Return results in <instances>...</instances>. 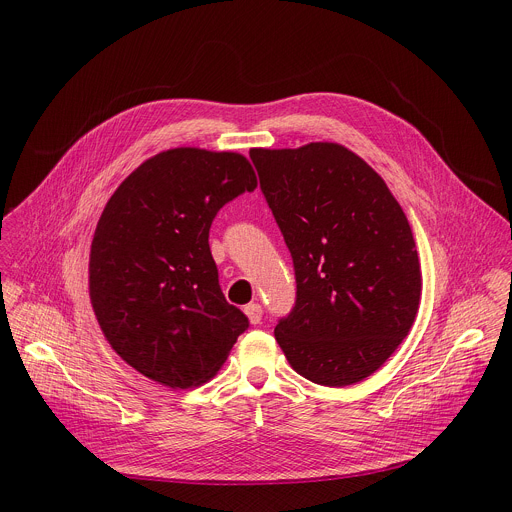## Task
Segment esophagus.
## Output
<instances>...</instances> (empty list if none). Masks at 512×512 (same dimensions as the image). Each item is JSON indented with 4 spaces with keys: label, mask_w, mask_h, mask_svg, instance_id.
Masks as SVG:
<instances>
[{
    "label": "esophagus",
    "mask_w": 512,
    "mask_h": 512,
    "mask_svg": "<svg viewBox=\"0 0 512 512\" xmlns=\"http://www.w3.org/2000/svg\"><path fill=\"white\" fill-rule=\"evenodd\" d=\"M243 312H245V316L249 318L251 324H259L261 318H263V308H261V304H247V306L243 308Z\"/></svg>",
    "instance_id": "1"
}]
</instances>
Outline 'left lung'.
<instances>
[{
	"label": "left lung",
	"mask_w": 512,
	"mask_h": 512,
	"mask_svg": "<svg viewBox=\"0 0 512 512\" xmlns=\"http://www.w3.org/2000/svg\"><path fill=\"white\" fill-rule=\"evenodd\" d=\"M249 156L296 269V308L275 326L279 348L291 369L324 387L371 377L409 334L421 300L401 204L340 143Z\"/></svg>",
	"instance_id": "8db88e82"
}]
</instances>
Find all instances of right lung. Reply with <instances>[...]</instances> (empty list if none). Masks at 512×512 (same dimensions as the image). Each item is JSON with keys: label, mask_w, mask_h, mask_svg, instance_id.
Wrapping results in <instances>:
<instances>
[{"label": "right lung", "mask_w": 512, "mask_h": 512, "mask_svg": "<svg viewBox=\"0 0 512 512\" xmlns=\"http://www.w3.org/2000/svg\"><path fill=\"white\" fill-rule=\"evenodd\" d=\"M257 188L237 152L174 148L135 168L99 218L89 257V296L111 348L143 377L170 389L210 381L247 316L218 285L212 218Z\"/></svg>", "instance_id": "right-lung-1"}]
</instances>
